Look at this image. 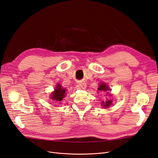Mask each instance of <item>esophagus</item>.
I'll use <instances>...</instances> for the list:
<instances>
[{
  "instance_id": "1",
  "label": "esophagus",
  "mask_w": 158,
  "mask_h": 158,
  "mask_svg": "<svg viewBox=\"0 0 158 158\" xmlns=\"http://www.w3.org/2000/svg\"><path fill=\"white\" fill-rule=\"evenodd\" d=\"M79 86L81 88H83V89H85L86 88V85H85V83H79Z\"/></svg>"
}]
</instances>
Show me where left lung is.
Masks as SVG:
<instances>
[{"instance_id":"obj_1","label":"left lung","mask_w":158,"mask_h":158,"mask_svg":"<svg viewBox=\"0 0 158 158\" xmlns=\"http://www.w3.org/2000/svg\"><path fill=\"white\" fill-rule=\"evenodd\" d=\"M98 90L105 91V92H107L106 94H108V92L109 90H111L106 86V84H105V83H101L100 85H99V87L98 88ZM103 102H102L101 105H103L102 106H103L105 108H107V107H108L110 105H111L112 102V100H107V101L105 102V103H103Z\"/></svg>"}]
</instances>
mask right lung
Segmentation results:
<instances>
[{"label":"right lung","mask_w":158,"mask_h":158,"mask_svg":"<svg viewBox=\"0 0 158 158\" xmlns=\"http://www.w3.org/2000/svg\"><path fill=\"white\" fill-rule=\"evenodd\" d=\"M65 92H66V90L63 89L60 86V85L58 84L57 86L56 87V89H55V92H53L51 96L52 99L54 101H61L63 98H64Z\"/></svg>","instance_id":"right-lung-1"}]
</instances>
